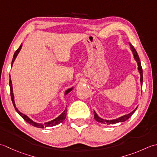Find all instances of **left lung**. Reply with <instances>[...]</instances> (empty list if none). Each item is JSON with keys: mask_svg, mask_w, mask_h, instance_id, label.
I'll return each instance as SVG.
<instances>
[{"mask_svg": "<svg viewBox=\"0 0 157 157\" xmlns=\"http://www.w3.org/2000/svg\"><path fill=\"white\" fill-rule=\"evenodd\" d=\"M129 45H130V49L132 50V53L133 55V58L136 60V62H137V70H138V72L140 73V85H141V87H142V81H143V72H142V66H141V62H140V60L139 58V56L137 55V53L136 52V50L135 49V48L133 47V45L130 43ZM137 106L134 109L133 111L131 112L130 113L127 114H124L123 116L117 118V119H113V120H106V119H104L100 117L97 114V113H95V111H94V119L95 120L98 121V122L102 123V124H116L118 123H121V122H124V121H127L129 118L132 116V115L135 113V111L136 110Z\"/></svg>", "mask_w": 157, "mask_h": 157, "instance_id": "1", "label": "left lung"}]
</instances>
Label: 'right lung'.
I'll list each match as a JSON object with an SVG mask.
<instances>
[{
	"label": "right lung",
	"instance_id": "obj_1",
	"mask_svg": "<svg viewBox=\"0 0 157 157\" xmlns=\"http://www.w3.org/2000/svg\"><path fill=\"white\" fill-rule=\"evenodd\" d=\"M21 47H22V43L21 44V45L20 46V47L18 48L17 50L16 51V52H15L14 55H13V59H12V62H11V67L13 66V62L14 61L16 57H17L18 53H20V50L21 49ZM9 77H10V75H9ZM9 86H10V90H11V100H12V102H13V104L14 107H15V110L17 111V113L20 115V116L23 118V119L26 121L27 123H28L29 124H30L31 125H33L35 127H38V128H41V129H43V128H45V127H53V126H56L57 125V124H58L61 123H62L63 121L65 120L66 117V109H65L64 110H63V113L61 114L60 115H59L58 117H57V118H56L55 119L53 120H52L50 121H48V122H46V123H36L35 122V121H34L33 120H32L31 119H30L29 117H28L26 114H25L24 113H21V112L19 110L17 107H16L15 105V100H14V95H13V85H12V81H11V78H9ZM75 88V87H72L71 88H69L67 89V90L65 91L64 93V95H66L68 94H69V93L70 91H72V89Z\"/></svg>",
	"mask_w": 157,
	"mask_h": 157
}]
</instances>
